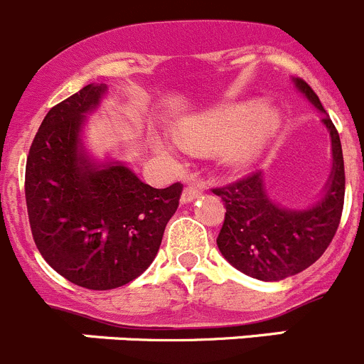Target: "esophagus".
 Returning a JSON list of instances; mask_svg holds the SVG:
<instances>
[{"label": "esophagus", "mask_w": 364, "mask_h": 364, "mask_svg": "<svg viewBox=\"0 0 364 364\" xmlns=\"http://www.w3.org/2000/svg\"><path fill=\"white\" fill-rule=\"evenodd\" d=\"M202 195V188H200L198 184H188L186 186V189L182 191V196H180V202L182 203H191L195 202L198 196Z\"/></svg>", "instance_id": "obj_1"}]
</instances>
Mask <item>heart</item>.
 Listing matches in <instances>:
<instances>
[{
  "label": "heart",
  "instance_id": "heart-1",
  "mask_svg": "<svg viewBox=\"0 0 364 364\" xmlns=\"http://www.w3.org/2000/svg\"><path fill=\"white\" fill-rule=\"evenodd\" d=\"M280 114L273 107L257 102H243L195 114L178 124V139L188 148L214 151L221 148V161L230 168L250 166L275 136ZM161 151L173 150L175 144L155 139Z\"/></svg>",
  "mask_w": 364,
  "mask_h": 364
}]
</instances>
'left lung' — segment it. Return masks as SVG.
<instances>
[{
	"instance_id": "8db88e82",
	"label": "left lung",
	"mask_w": 364,
	"mask_h": 364,
	"mask_svg": "<svg viewBox=\"0 0 364 364\" xmlns=\"http://www.w3.org/2000/svg\"><path fill=\"white\" fill-rule=\"evenodd\" d=\"M296 91L323 114L332 144V168L323 191L306 207L277 203L268 195L262 171L228 188L213 189L225 202V221L216 243L221 255L245 275L277 282L309 268L334 237L345 200V166L340 134L325 112L320 98L300 78Z\"/></svg>"
}]
</instances>
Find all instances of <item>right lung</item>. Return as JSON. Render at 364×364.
I'll use <instances>...</instances> for the list:
<instances>
[{"label": "right lung", "instance_id": "right-lung-1", "mask_svg": "<svg viewBox=\"0 0 364 364\" xmlns=\"http://www.w3.org/2000/svg\"><path fill=\"white\" fill-rule=\"evenodd\" d=\"M105 84H89L55 105L26 161L24 195L32 236L44 261L69 282L96 291L132 282L154 262L182 184L155 189L117 159L85 148L87 116Z\"/></svg>", "mask_w": 364, "mask_h": 364}]
</instances>
